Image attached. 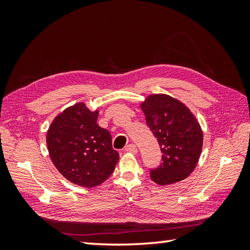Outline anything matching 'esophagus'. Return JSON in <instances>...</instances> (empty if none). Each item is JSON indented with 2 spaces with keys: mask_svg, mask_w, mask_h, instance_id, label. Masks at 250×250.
Masks as SVG:
<instances>
[{
  "mask_svg": "<svg viewBox=\"0 0 250 250\" xmlns=\"http://www.w3.org/2000/svg\"><path fill=\"white\" fill-rule=\"evenodd\" d=\"M125 151H129V152H132V153H136L137 152V147L134 144H129V145L125 146Z\"/></svg>",
  "mask_w": 250,
  "mask_h": 250,
  "instance_id": "esophagus-1",
  "label": "esophagus"
}]
</instances>
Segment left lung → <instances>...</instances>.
Returning a JSON list of instances; mask_svg holds the SVG:
<instances>
[{
    "instance_id": "1",
    "label": "left lung",
    "mask_w": 250,
    "mask_h": 250,
    "mask_svg": "<svg viewBox=\"0 0 250 250\" xmlns=\"http://www.w3.org/2000/svg\"><path fill=\"white\" fill-rule=\"evenodd\" d=\"M141 108L162 152V162L150 169V178L161 186L187 178L203 146L199 121L187 106L167 94H150Z\"/></svg>"
}]
</instances>
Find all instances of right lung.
<instances>
[{"mask_svg":"<svg viewBox=\"0 0 250 250\" xmlns=\"http://www.w3.org/2000/svg\"><path fill=\"white\" fill-rule=\"evenodd\" d=\"M99 110L76 103L58 115L47 132L49 156L58 171L71 183L92 188L113 174L119 153L111 135L97 124Z\"/></svg>","mask_w":250,"mask_h":250,"instance_id":"obj_1","label":"right lung"}]
</instances>
